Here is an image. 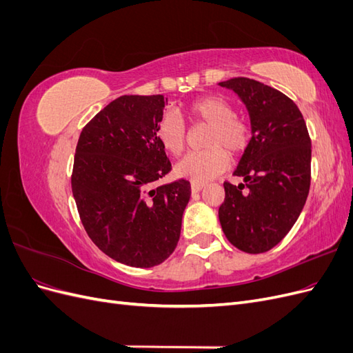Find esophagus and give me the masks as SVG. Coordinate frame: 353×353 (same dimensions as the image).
<instances>
[{
	"label": "esophagus",
	"mask_w": 353,
	"mask_h": 353,
	"mask_svg": "<svg viewBox=\"0 0 353 353\" xmlns=\"http://www.w3.org/2000/svg\"><path fill=\"white\" fill-rule=\"evenodd\" d=\"M206 185L205 184H199V183H193L191 184V191H193V193H199V191H201L203 188H205Z\"/></svg>",
	"instance_id": "34e87169"
}]
</instances>
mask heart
Listing matches in <instances>:
<instances>
[{"label":"heart","instance_id":"heart-1","mask_svg":"<svg viewBox=\"0 0 353 353\" xmlns=\"http://www.w3.org/2000/svg\"><path fill=\"white\" fill-rule=\"evenodd\" d=\"M187 112L196 122L209 125L203 152L188 153L175 166V174L193 183H206L228 166V154L237 156L250 140L248 122L240 119L232 104L219 95H206L190 103ZM156 138L163 150L172 156L183 153L187 144L185 125L175 110H166L156 126Z\"/></svg>","mask_w":353,"mask_h":353}]
</instances>
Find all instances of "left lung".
Listing matches in <instances>:
<instances>
[{"label": "left lung", "mask_w": 353, "mask_h": 353, "mask_svg": "<svg viewBox=\"0 0 353 353\" xmlns=\"http://www.w3.org/2000/svg\"><path fill=\"white\" fill-rule=\"evenodd\" d=\"M248 109L252 138L234 175L223 184L219 222L228 241L245 253H263L292 230L311 185V138L297 105L268 85L249 78L219 82Z\"/></svg>", "instance_id": "8db88e82"}]
</instances>
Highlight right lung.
Segmentation results:
<instances>
[{
    "label": "right lung",
    "mask_w": 353,
    "mask_h": 353,
    "mask_svg": "<svg viewBox=\"0 0 353 353\" xmlns=\"http://www.w3.org/2000/svg\"><path fill=\"white\" fill-rule=\"evenodd\" d=\"M168 99L122 95L85 125L72 191L83 228L112 259L152 268L175 250L191 196L187 179L153 187L170 170L156 138Z\"/></svg>",
    "instance_id": "1"
}]
</instances>
